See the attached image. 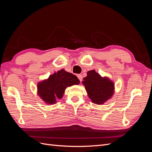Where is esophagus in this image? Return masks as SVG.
Wrapping results in <instances>:
<instances>
[{
	"mask_svg": "<svg viewBox=\"0 0 152 152\" xmlns=\"http://www.w3.org/2000/svg\"><path fill=\"white\" fill-rule=\"evenodd\" d=\"M77 77H78V79H79V80L80 81V82H82V75H81V74H79V75H77Z\"/></svg>",
	"mask_w": 152,
	"mask_h": 152,
	"instance_id": "esophagus-1",
	"label": "esophagus"
}]
</instances>
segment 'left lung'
Returning <instances> with one entry per match:
<instances>
[{
	"instance_id": "8db88e82",
	"label": "left lung",
	"mask_w": 152,
	"mask_h": 152,
	"mask_svg": "<svg viewBox=\"0 0 152 152\" xmlns=\"http://www.w3.org/2000/svg\"><path fill=\"white\" fill-rule=\"evenodd\" d=\"M82 84L92 102L95 104H103L114 93L113 82L107 77H102L94 70L87 72Z\"/></svg>"
}]
</instances>
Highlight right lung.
Listing matches in <instances>:
<instances>
[{
    "label": "right lung",
    "instance_id": "add662e5",
    "mask_svg": "<svg viewBox=\"0 0 152 152\" xmlns=\"http://www.w3.org/2000/svg\"><path fill=\"white\" fill-rule=\"evenodd\" d=\"M80 80L72 73L64 69L50 75L47 80L40 82L37 85L38 95L45 103L53 104L56 99H61L67 87L78 85Z\"/></svg>",
    "mask_w": 152,
    "mask_h": 152
}]
</instances>
